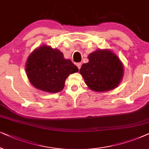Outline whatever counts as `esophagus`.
<instances>
[{
    "label": "esophagus",
    "mask_w": 149,
    "mask_h": 149,
    "mask_svg": "<svg viewBox=\"0 0 149 149\" xmlns=\"http://www.w3.org/2000/svg\"><path fill=\"white\" fill-rule=\"evenodd\" d=\"M76 66L78 67V68L80 69V68H81V66H82V63H77L76 64Z\"/></svg>",
    "instance_id": "obj_1"
}]
</instances>
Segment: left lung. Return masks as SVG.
Here are the masks:
<instances>
[{"label":"left lung","instance_id":"left-lung-1","mask_svg":"<svg viewBox=\"0 0 149 149\" xmlns=\"http://www.w3.org/2000/svg\"><path fill=\"white\" fill-rule=\"evenodd\" d=\"M88 63L80 69L85 83L95 92L116 88L123 78L124 67L120 58L109 49H98L88 56Z\"/></svg>","mask_w":149,"mask_h":149}]
</instances>
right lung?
<instances>
[{
    "instance_id": "1",
    "label": "right lung",
    "mask_w": 149,
    "mask_h": 149,
    "mask_svg": "<svg viewBox=\"0 0 149 149\" xmlns=\"http://www.w3.org/2000/svg\"><path fill=\"white\" fill-rule=\"evenodd\" d=\"M25 69L33 86L49 93L62 91L67 77L78 71L71 60L64 58L63 52L47 45L37 47L29 55Z\"/></svg>"
}]
</instances>
